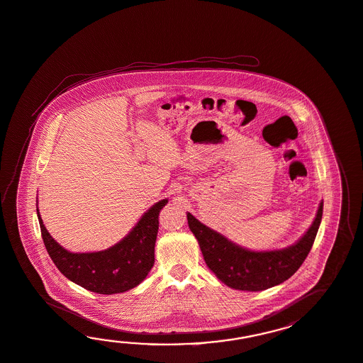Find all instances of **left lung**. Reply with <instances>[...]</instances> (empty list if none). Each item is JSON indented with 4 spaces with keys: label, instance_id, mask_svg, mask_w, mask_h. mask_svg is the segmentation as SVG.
I'll return each instance as SVG.
<instances>
[{
    "label": "left lung",
    "instance_id": "left-lung-1",
    "mask_svg": "<svg viewBox=\"0 0 363 363\" xmlns=\"http://www.w3.org/2000/svg\"><path fill=\"white\" fill-rule=\"evenodd\" d=\"M321 217L323 201L311 226L294 245L270 251H252L231 242L186 213L188 225L199 242L208 268L225 285L243 291H262L290 279L310 252Z\"/></svg>",
    "mask_w": 363,
    "mask_h": 363
}]
</instances>
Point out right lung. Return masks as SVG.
<instances>
[{
    "label": "right lung",
    "instance_id": "right-lung-1",
    "mask_svg": "<svg viewBox=\"0 0 363 363\" xmlns=\"http://www.w3.org/2000/svg\"><path fill=\"white\" fill-rule=\"evenodd\" d=\"M163 199L145 211L135 228L116 245L98 252H70L60 245L36 213L43 242L52 262L72 282L98 294H118L140 285L154 265V247L158 234V216L166 203Z\"/></svg>",
    "mask_w": 363,
    "mask_h": 363
}]
</instances>
